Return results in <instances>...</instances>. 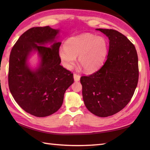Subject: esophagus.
<instances>
[{"label":"esophagus","instance_id":"1","mask_svg":"<svg viewBox=\"0 0 150 150\" xmlns=\"http://www.w3.org/2000/svg\"><path fill=\"white\" fill-rule=\"evenodd\" d=\"M73 77H74V81L75 82H78L80 81V79H81V76L77 74V73H74L73 74Z\"/></svg>","mask_w":150,"mask_h":150}]
</instances>
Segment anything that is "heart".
<instances>
[{
	"mask_svg": "<svg viewBox=\"0 0 150 150\" xmlns=\"http://www.w3.org/2000/svg\"><path fill=\"white\" fill-rule=\"evenodd\" d=\"M108 50V43L104 37L83 33L69 38L65 47L60 48L59 55L67 69L72 68L79 56V64L82 68L86 72H93L103 64Z\"/></svg>",
	"mask_w": 150,
	"mask_h": 150,
	"instance_id": "b5f03b06",
	"label": "heart"
}]
</instances>
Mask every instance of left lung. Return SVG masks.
Here are the masks:
<instances>
[{
	"instance_id": "1",
	"label": "left lung",
	"mask_w": 150,
	"mask_h": 150,
	"mask_svg": "<svg viewBox=\"0 0 150 150\" xmlns=\"http://www.w3.org/2000/svg\"><path fill=\"white\" fill-rule=\"evenodd\" d=\"M110 40L106 62L88 76H82L85 106L98 117L119 112L132 99L139 81L138 55L135 46L126 36L111 29H97Z\"/></svg>"
}]
</instances>
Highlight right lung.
Here are the masks:
<instances>
[{
  "instance_id": "obj_1",
  "label": "right lung",
  "mask_w": 150,
  "mask_h": 150,
  "mask_svg": "<svg viewBox=\"0 0 150 150\" xmlns=\"http://www.w3.org/2000/svg\"><path fill=\"white\" fill-rule=\"evenodd\" d=\"M58 33L50 26L31 28L18 38L9 55V90L22 109L35 117H47L58 111L66 90L74 82L73 73L60 65L61 42L54 41ZM48 42L53 44L45 47ZM33 50L38 51L41 59L35 71L27 64Z\"/></svg>"
}]
</instances>
